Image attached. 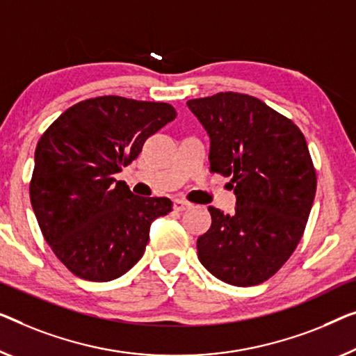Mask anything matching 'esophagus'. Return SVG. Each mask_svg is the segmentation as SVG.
<instances>
[{
    "instance_id": "1",
    "label": "esophagus",
    "mask_w": 356,
    "mask_h": 356,
    "mask_svg": "<svg viewBox=\"0 0 356 356\" xmlns=\"http://www.w3.org/2000/svg\"><path fill=\"white\" fill-rule=\"evenodd\" d=\"M190 208H192V203H188V201L174 200V209H176V211H185V209H190Z\"/></svg>"
}]
</instances>
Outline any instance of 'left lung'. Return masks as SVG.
Masks as SVG:
<instances>
[{"label": "left lung", "instance_id": "1", "mask_svg": "<svg viewBox=\"0 0 356 356\" xmlns=\"http://www.w3.org/2000/svg\"><path fill=\"white\" fill-rule=\"evenodd\" d=\"M208 131L211 172L232 177L233 214L209 206L211 227L198 236V259L233 286L272 278L296 251L316 192V171L302 131L262 100L240 92L192 99Z\"/></svg>", "mask_w": 356, "mask_h": 356}]
</instances>
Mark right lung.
<instances>
[{"label":"right lung","instance_id":"right-lung-1","mask_svg":"<svg viewBox=\"0 0 356 356\" xmlns=\"http://www.w3.org/2000/svg\"><path fill=\"white\" fill-rule=\"evenodd\" d=\"M176 116L164 102L102 95L72 105L41 136L31 208L47 245L73 275L104 283L144 256L150 224L172 211V201L136 196L115 174Z\"/></svg>","mask_w":356,"mask_h":356}]
</instances>
